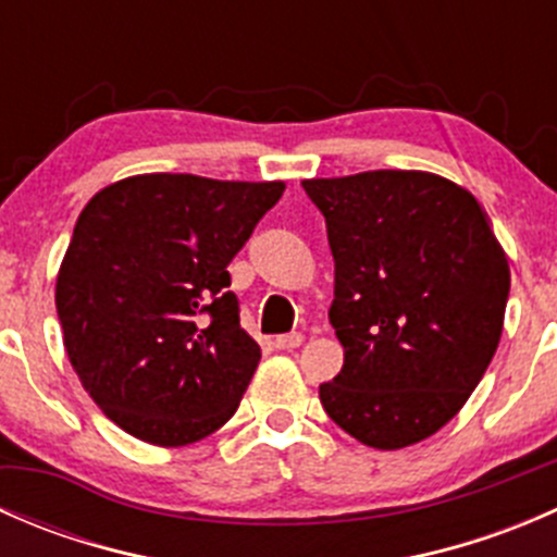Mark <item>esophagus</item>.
Here are the masks:
<instances>
[{"label": "esophagus", "mask_w": 557, "mask_h": 557, "mask_svg": "<svg viewBox=\"0 0 557 557\" xmlns=\"http://www.w3.org/2000/svg\"><path fill=\"white\" fill-rule=\"evenodd\" d=\"M301 342H305V336L294 331V334L277 336V339H274V347H277V350H296V347H301Z\"/></svg>", "instance_id": "34e87169"}]
</instances>
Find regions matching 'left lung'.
I'll list each match as a JSON object with an SVG mask.
<instances>
[{"mask_svg": "<svg viewBox=\"0 0 557 557\" xmlns=\"http://www.w3.org/2000/svg\"><path fill=\"white\" fill-rule=\"evenodd\" d=\"M301 185L325 218L329 320L345 347L320 404L361 445H418L460 412L496 352L507 252L480 201L440 174L374 170Z\"/></svg>", "mask_w": 557, "mask_h": 557, "instance_id": "left-lung-1", "label": "left lung"}]
</instances>
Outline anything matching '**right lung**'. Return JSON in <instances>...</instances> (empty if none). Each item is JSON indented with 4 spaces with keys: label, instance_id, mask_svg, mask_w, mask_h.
I'll list each match as a JSON object with an SVG mask.
<instances>
[{
    "label": "right lung",
    "instance_id": "obj_1",
    "mask_svg": "<svg viewBox=\"0 0 557 557\" xmlns=\"http://www.w3.org/2000/svg\"><path fill=\"white\" fill-rule=\"evenodd\" d=\"M283 190L153 172L83 207L55 312L72 369L126 434L183 447L237 412L261 347L239 325L228 263Z\"/></svg>",
    "mask_w": 557,
    "mask_h": 557
}]
</instances>
